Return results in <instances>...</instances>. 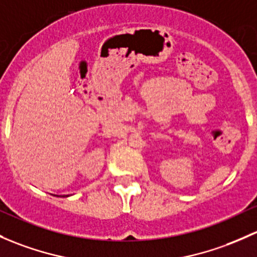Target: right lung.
<instances>
[{"instance_id": "add662e5", "label": "right lung", "mask_w": 257, "mask_h": 257, "mask_svg": "<svg viewBox=\"0 0 257 257\" xmlns=\"http://www.w3.org/2000/svg\"><path fill=\"white\" fill-rule=\"evenodd\" d=\"M63 197H64V196H63Z\"/></svg>"}]
</instances>
